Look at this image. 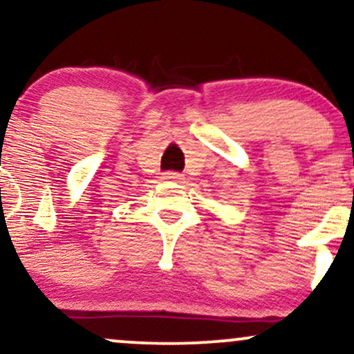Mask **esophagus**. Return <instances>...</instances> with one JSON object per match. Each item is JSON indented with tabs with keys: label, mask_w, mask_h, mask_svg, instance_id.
<instances>
[{
	"label": "esophagus",
	"mask_w": 354,
	"mask_h": 354,
	"mask_svg": "<svg viewBox=\"0 0 354 354\" xmlns=\"http://www.w3.org/2000/svg\"><path fill=\"white\" fill-rule=\"evenodd\" d=\"M163 180H168V181H180V180H183V176L180 173H176V171H166L165 174H163Z\"/></svg>",
	"instance_id": "34e87169"
}]
</instances>
